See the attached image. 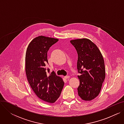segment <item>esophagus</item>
<instances>
[{"instance_id": "obj_1", "label": "esophagus", "mask_w": 124, "mask_h": 124, "mask_svg": "<svg viewBox=\"0 0 124 124\" xmlns=\"http://www.w3.org/2000/svg\"><path fill=\"white\" fill-rule=\"evenodd\" d=\"M70 78V76H65L64 77V78L65 79H69Z\"/></svg>"}]
</instances>
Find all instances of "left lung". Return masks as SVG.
Listing matches in <instances>:
<instances>
[{"mask_svg":"<svg viewBox=\"0 0 124 124\" xmlns=\"http://www.w3.org/2000/svg\"><path fill=\"white\" fill-rule=\"evenodd\" d=\"M78 54L77 68L80 85L77 88L80 98L90 101L99 95L106 77L103 56L97 46L86 38L70 41Z\"/></svg>","mask_w":124,"mask_h":124,"instance_id":"8db88e82","label":"left lung"}]
</instances>
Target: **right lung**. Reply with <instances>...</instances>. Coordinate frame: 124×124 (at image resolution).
Segmentation results:
<instances>
[{
  "label": "right lung",
  "instance_id": "right-lung-1",
  "mask_svg": "<svg viewBox=\"0 0 124 124\" xmlns=\"http://www.w3.org/2000/svg\"><path fill=\"white\" fill-rule=\"evenodd\" d=\"M58 39L38 36L28 45L25 54V73L30 85L37 96L43 101L54 103L59 97L64 82L61 77L52 72L48 75L49 69L47 52Z\"/></svg>",
  "mask_w": 124,
  "mask_h": 124
}]
</instances>
